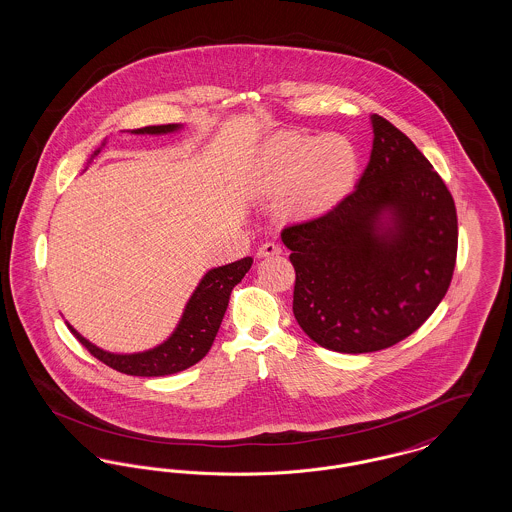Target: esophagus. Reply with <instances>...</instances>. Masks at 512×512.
<instances>
[{
  "instance_id": "34e87169",
  "label": "esophagus",
  "mask_w": 512,
  "mask_h": 512,
  "mask_svg": "<svg viewBox=\"0 0 512 512\" xmlns=\"http://www.w3.org/2000/svg\"><path fill=\"white\" fill-rule=\"evenodd\" d=\"M282 253V247L274 242H267V244L261 245L257 249V257L263 259V257H274V255H280Z\"/></svg>"
}]
</instances>
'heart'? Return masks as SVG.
I'll use <instances>...</instances> for the list:
<instances>
[{
    "instance_id": "heart-1",
    "label": "heart",
    "mask_w": 512,
    "mask_h": 512,
    "mask_svg": "<svg viewBox=\"0 0 512 512\" xmlns=\"http://www.w3.org/2000/svg\"><path fill=\"white\" fill-rule=\"evenodd\" d=\"M359 169V147L345 134L282 132L259 147L251 190L276 197V209L286 219H315L351 194Z\"/></svg>"
}]
</instances>
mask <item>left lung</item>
Here are the masks:
<instances>
[{
    "mask_svg": "<svg viewBox=\"0 0 512 512\" xmlns=\"http://www.w3.org/2000/svg\"><path fill=\"white\" fill-rule=\"evenodd\" d=\"M365 172L336 209L286 226L293 315L320 347L372 353L430 317L453 278L457 209L445 182L390 121L370 115Z\"/></svg>",
    "mask_w": 512,
    "mask_h": 512,
    "instance_id": "8db88e82",
    "label": "left lung"
}]
</instances>
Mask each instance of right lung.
Returning a JSON list of instances; mask_svg holds the SVG:
<instances>
[{
    "label": "right lung",
    "instance_id": "right-lung-1",
    "mask_svg": "<svg viewBox=\"0 0 512 512\" xmlns=\"http://www.w3.org/2000/svg\"><path fill=\"white\" fill-rule=\"evenodd\" d=\"M182 124H159L132 130V134H171L180 130ZM101 149H96L92 159ZM253 265L251 257H244L224 267L211 268L197 284L188 299L184 313L178 320L174 332L167 340L153 349L140 353H111L78 334L67 322L69 330L96 359L119 372L130 376H167L186 370L199 363L211 349L217 338L220 322L226 313L230 293L242 282L245 272Z\"/></svg>",
    "mask_w": 512,
    "mask_h": 512
}]
</instances>
